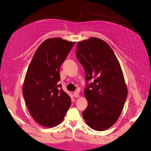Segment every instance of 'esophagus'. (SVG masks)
<instances>
[{"label":"esophagus","mask_w":151,"mask_h":151,"mask_svg":"<svg viewBox=\"0 0 151 151\" xmlns=\"http://www.w3.org/2000/svg\"><path fill=\"white\" fill-rule=\"evenodd\" d=\"M73 96L75 97V98H76V97H79V90H76L75 91H74Z\"/></svg>","instance_id":"esophagus-1"}]
</instances>
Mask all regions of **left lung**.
Returning <instances> with one entry per match:
<instances>
[{
  "instance_id": "obj_1",
  "label": "left lung",
  "mask_w": 151,
  "mask_h": 151,
  "mask_svg": "<svg viewBox=\"0 0 151 151\" xmlns=\"http://www.w3.org/2000/svg\"><path fill=\"white\" fill-rule=\"evenodd\" d=\"M76 55L86 74L83 118L91 128L105 130L117 121L128 96L119 61L109 44L95 37L78 42Z\"/></svg>"
}]
</instances>
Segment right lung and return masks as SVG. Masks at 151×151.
<instances>
[{
	"label": "right lung",
	"instance_id": "right-lung-1",
	"mask_svg": "<svg viewBox=\"0 0 151 151\" xmlns=\"http://www.w3.org/2000/svg\"><path fill=\"white\" fill-rule=\"evenodd\" d=\"M75 42L60 38H49L35 52L27 71L23 96L36 122L54 127L63 120L71 100L62 90L60 69Z\"/></svg>",
	"mask_w": 151,
	"mask_h": 151
}]
</instances>
